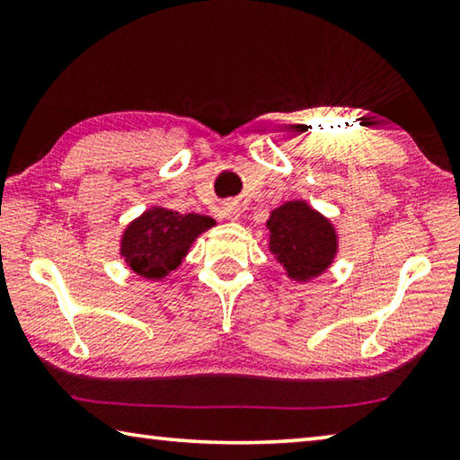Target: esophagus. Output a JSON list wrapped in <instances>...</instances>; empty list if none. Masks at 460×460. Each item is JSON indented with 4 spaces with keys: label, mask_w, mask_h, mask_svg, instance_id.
<instances>
[{
    "label": "esophagus",
    "mask_w": 460,
    "mask_h": 460,
    "mask_svg": "<svg viewBox=\"0 0 460 460\" xmlns=\"http://www.w3.org/2000/svg\"><path fill=\"white\" fill-rule=\"evenodd\" d=\"M223 217H225V219L237 221V219H239V207H237V202H227V205L223 207Z\"/></svg>",
    "instance_id": "1"
}]
</instances>
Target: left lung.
<instances>
[{
	"label": "left lung",
	"mask_w": 460,
	"mask_h": 460,
	"mask_svg": "<svg viewBox=\"0 0 460 460\" xmlns=\"http://www.w3.org/2000/svg\"><path fill=\"white\" fill-rule=\"evenodd\" d=\"M270 249L284 263L288 276L310 279L329 268L337 252V235L323 215L306 202H286L271 213Z\"/></svg>",
	"instance_id": "obj_1"
}]
</instances>
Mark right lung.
I'll use <instances>...</instances> for the list:
<instances>
[{"mask_svg":"<svg viewBox=\"0 0 460 460\" xmlns=\"http://www.w3.org/2000/svg\"><path fill=\"white\" fill-rule=\"evenodd\" d=\"M213 225L211 217L152 208L129 225L123 235L121 253L136 274L164 278L181 263L192 241Z\"/></svg>","mask_w":460,"mask_h":460,"instance_id":"1","label":"right lung"}]
</instances>
